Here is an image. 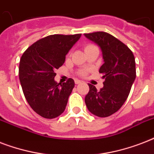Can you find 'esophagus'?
I'll return each instance as SVG.
<instances>
[{
	"mask_svg": "<svg viewBox=\"0 0 154 154\" xmlns=\"http://www.w3.org/2000/svg\"><path fill=\"white\" fill-rule=\"evenodd\" d=\"M74 82H75V84H77V85L81 84V83H82V82H81L80 80H77V79H75Z\"/></svg>",
	"mask_w": 154,
	"mask_h": 154,
	"instance_id": "obj_1",
	"label": "esophagus"
}]
</instances>
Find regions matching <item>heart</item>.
<instances>
[{"label": "heart", "mask_w": 154, "mask_h": 154, "mask_svg": "<svg viewBox=\"0 0 154 154\" xmlns=\"http://www.w3.org/2000/svg\"><path fill=\"white\" fill-rule=\"evenodd\" d=\"M93 48H97L94 45H92V44H89V45H87L85 47V50H88V49H93ZM85 74V70H82V71H81V72H79V75H81V76H83V75Z\"/></svg>", "instance_id": "obj_1"}]
</instances>
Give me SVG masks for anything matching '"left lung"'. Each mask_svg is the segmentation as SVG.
I'll return each mask as SVG.
<instances>
[{
    "instance_id": "8db88e82",
    "label": "left lung",
    "mask_w": 154,
    "mask_h": 154,
    "mask_svg": "<svg viewBox=\"0 0 154 154\" xmlns=\"http://www.w3.org/2000/svg\"><path fill=\"white\" fill-rule=\"evenodd\" d=\"M85 36L101 48L104 64L99 72L105 78L100 90L89 84L85 105L93 114L109 117L120 109L129 96L136 78L135 58L129 47L108 32H90Z\"/></svg>"
}]
</instances>
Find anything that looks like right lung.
<instances>
[{
	"label": "right lung",
	"instance_id": "add662e5",
	"mask_svg": "<svg viewBox=\"0 0 154 154\" xmlns=\"http://www.w3.org/2000/svg\"><path fill=\"white\" fill-rule=\"evenodd\" d=\"M82 34L49 35L30 45L21 56L19 79L26 101L37 114L47 119L60 116L65 109L74 87L69 78L63 84L54 81L55 70Z\"/></svg>",
	"mask_w": 154,
	"mask_h": 154
}]
</instances>
